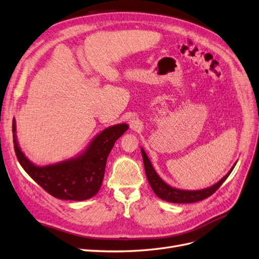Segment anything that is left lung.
Listing matches in <instances>:
<instances>
[{
  "label": "left lung",
  "instance_id": "left-lung-1",
  "mask_svg": "<svg viewBox=\"0 0 259 259\" xmlns=\"http://www.w3.org/2000/svg\"><path fill=\"white\" fill-rule=\"evenodd\" d=\"M141 153H142L144 169H145L147 180H149V183L152 190L154 191V193L156 194L159 198L164 199V201L170 202V203H178V204L199 202L202 201V199L207 198L208 196L215 193V192L220 188L221 184L226 181L229 175H230L231 171L233 170L234 166L236 165L235 162V164L232 166V168L230 169V171H229L225 177H223V178H221L217 183L212 184L211 187L202 189V190H194V191L180 190V189L170 187L160 178V177L157 175V172L155 171L150 158L147 157V155L142 147H141Z\"/></svg>",
  "mask_w": 259,
  "mask_h": 259
}]
</instances>
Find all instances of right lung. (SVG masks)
<instances>
[{"instance_id": "1", "label": "right lung", "mask_w": 259, "mask_h": 259, "mask_svg": "<svg viewBox=\"0 0 259 259\" xmlns=\"http://www.w3.org/2000/svg\"><path fill=\"white\" fill-rule=\"evenodd\" d=\"M129 125L118 123L101 131L77 156L55 164L38 166L21 151L13 120L14 149L24 170L52 196L66 201H84L98 193L104 178L106 160L116 140Z\"/></svg>"}]
</instances>
